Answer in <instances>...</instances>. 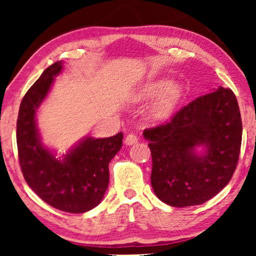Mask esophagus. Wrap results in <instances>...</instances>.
Returning a JSON list of instances; mask_svg holds the SVG:
<instances>
[{"label": "esophagus", "instance_id": "34e87169", "mask_svg": "<svg viewBox=\"0 0 256 256\" xmlns=\"http://www.w3.org/2000/svg\"><path fill=\"white\" fill-rule=\"evenodd\" d=\"M138 142V138H136V135L134 134H128L124 138V143L127 146H132V144H135V143Z\"/></svg>", "mask_w": 256, "mask_h": 256}]
</instances>
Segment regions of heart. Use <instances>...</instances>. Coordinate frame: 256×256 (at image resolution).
I'll use <instances>...</instances> for the list:
<instances>
[{
    "instance_id": "obj_1",
    "label": "heart",
    "mask_w": 256,
    "mask_h": 256,
    "mask_svg": "<svg viewBox=\"0 0 256 256\" xmlns=\"http://www.w3.org/2000/svg\"><path fill=\"white\" fill-rule=\"evenodd\" d=\"M150 114L155 120H164L180 106L185 96L183 85L174 82L171 79H156L146 82L134 93L136 101H146L156 98Z\"/></svg>"
}]
</instances>
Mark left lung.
<instances>
[{
	"label": "left lung",
	"instance_id": "left-lung-1",
	"mask_svg": "<svg viewBox=\"0 0 256 256\" xmlns=\"http://www.w3.org/2000/svg\"><path fill=\"white\" fill-rule=\"evenodd\" d=\"M152 186L174 208L199 205L228 184L239 160L242 124L232 90L219 87L178 110L166 124L146 129ZM202 146L204 153L196 148Z\"/></svg>",
	"mask_w": 256,
	"mask_h": 256
}]
</instances>
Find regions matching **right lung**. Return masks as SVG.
Instances as JSON below:
<instances>
[{
	"label": "right lung",
	"instance_id": "right-lung-1",
	"mask_svg": "<svg viewBox=\"0 0 256 256\" xmlns=\"http://www.w3.org/2000/svg\"><path fill=\"white\" fill-rule=\"evenodd\" d=\"M62 70V62L48 66L20 102L16 129L20 166L28 185L46 204L64 212L84 213L102 200L110 183L108 164L121 149L124 134L88 136L62 158L43 144L36 114Z\"/></svg>",
	"mask_w": 256,
	"mask_h": 256
}]
</instances>
